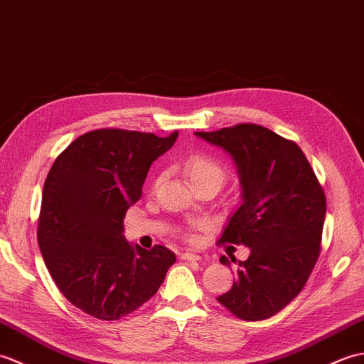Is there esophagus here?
Here are the masks:
<instances>
[{"label": "esophagus", "instance_id": "obj_1", "mask_svg": "<svg viewBox=\"0 0 364 364\" xmlns=\"http://www.w3.org/2000/svg\"><path fill=\"white\" fill-rule=\"evenodd\" d=\"M181 258L185 262H199L200 257L198 254H190V252H185V254H181Z\"/></svg>", "mask_w": 364, "mask_h": 364}]
</instances>
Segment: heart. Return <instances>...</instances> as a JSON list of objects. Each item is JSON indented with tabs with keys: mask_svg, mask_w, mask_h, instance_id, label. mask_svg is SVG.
Instances as JSON below:
<instances>
[{
	"mask_svg": "<svg viewBox=\"0 0 364 364\" xmlns=\"http://www.w3.org/2000/svg\"><path fill=\"white\" fill-rule=\"evenodd\" d=\"M183 173L188 177L193 188H196L199 185H204V183H212L220 188L225 182V179H228V169L224 168V165H221L220 161L205 154L190 156L183 161ZM203 228L204 224L200 221H191L188 224L185 237H187L190 241H195L198 238L196 232Z\"/></svg>",
	"mask_w": 364,
	"mask_h": 364,
	"instance_id": "heart-1",
	"label": "heart"
}]
</instances>
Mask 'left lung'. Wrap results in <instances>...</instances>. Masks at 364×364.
Masks as SVG:
<instances>
[{
	"label": "left lung",
	"instance_id": "1",
	"mask_svg": "<svg viewBox=\"0 0 364 364\" xmlns=\"http://www.w3.org/2000/svg\"><path fill=\"white\" fill-rule=\"evenodd\" d=\"M198 136L235 161L241 205L218 243L245 245L230 291L216 299L243 321H263L302 291L321 254L326 195L302 149L258 124H237ZM235 262V257H230ZM225 255L220 262L230 266Z\"/></svg>",
	"mask_w": 364,
	"mask_h": 364
}]
</instances>
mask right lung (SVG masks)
I'll return each mask as SVG.
<instances>
[{"mask_svg": "<svg viewBox=\"0 0 364 364\" xmlns=\"http://www.w3.org/2000/svg\"><path fill=\"white\" fill-rule=\"evenodd\" d=\"M177 132L98 129L77 136L46 176L37 240L55 285L90 316L117 321L157 293L176 255L127 243L124 216L141 196L151 164Z\"/></svg>", "mask_w": 364, "mask_h": 364, "instance_id": "obj_1", "label": "right lung"}]
</instances>
